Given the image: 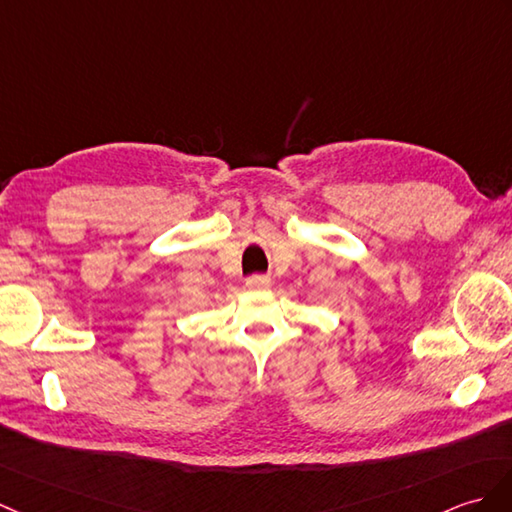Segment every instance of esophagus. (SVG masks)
I'll return each mask as SVG.
<instances>
[{
    "mask_svg": "<svg viewBox=\"0 0 512 512\" xmlns=\"http://www.w3.org/2000/svg\"><path fill=\"white\" fill-rule=\"evenodd\" d=\"M246 285L251 290H268L270 288V277H266V275H253V277L246 279Z\"/></svg>",
    "mask_w": 512,
    "mask_h": 512,
    "instance_id": "1",
    "label": "esophagus"
}]
</instances>
